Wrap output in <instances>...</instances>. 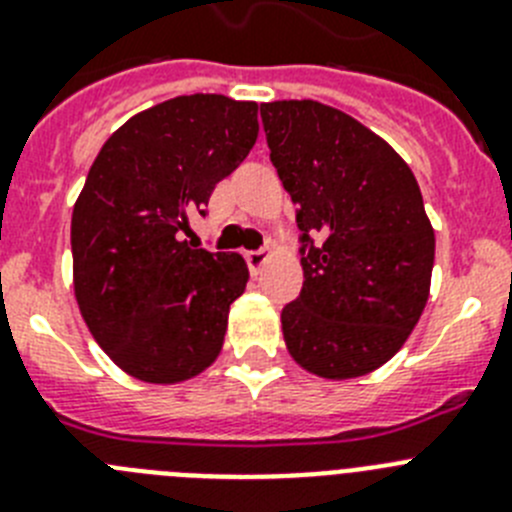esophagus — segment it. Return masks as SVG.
<instances>
[{
	"mask_svg": "<svg viewBox=\"0 0 512 512\" xmlns=\"http://www.w3.org/2000/svg\"><path fill=\"white\" fill-rule=\"evenodd\" d=\"M269 261V248H261V251H248L246 253V264L251 269V274H259L264 269V264Z\"/></svg>",
	"mask_w": 512,
	"mask_h": 512,
	"instance_id": "esophagus-1",
	"label": "esophagus"
}]
</instances>
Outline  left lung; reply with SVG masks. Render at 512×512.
Returning <instances> with one entry per match:
<instances>
[{"mask_svg":"<svg viewBox=\"0 0 512 512\" xmlns=\"http://www.w3.org/2000/svg\"><path fill=\"white\" fill-rule=\"evenodd\" d=\"M284 189L297 205L305 282L284 305L289 354L307 372H374L408 341L431 289L436 235L410 166L346 112L261 104Z\"/></svg>","mask_w":512,"mask_h":512,"instance_id":"1","label":"left lung"}]
</instances>
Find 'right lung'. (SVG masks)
<instances>
[{
    "label": "right lung",
    "mask_w": 512,
    "mask_h": 512,
    "mask_svg": "<svg viewBox=\"0 0 512 512\" xmlns=\"http://www.w3.org/2000/svg\"><path fill=\"white\" fill-rule=\"evenodd\" d=\"M259 135V104L189 94L130 117L94 158L71 217L84 323L122 372L174 384L220 354L248 266L184 241Z\"/></svg>",
    "instance_id": "obj_1"
}]
</instances>
